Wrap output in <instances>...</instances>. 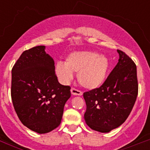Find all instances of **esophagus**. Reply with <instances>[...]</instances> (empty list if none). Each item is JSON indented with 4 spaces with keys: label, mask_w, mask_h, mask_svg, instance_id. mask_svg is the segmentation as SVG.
Instances as JSON below:
<instances>
[{
    "label": "esophagus",
    "mask_w": 150,
    "mask_h": 150,
    "mask_svg": "<svg viewBox=\"0 0 150 150\" xmlns=\"http://www.w3.org/2000/svg\"><path fill=\"white\" fill-rule=\"evenodd\" d=\"M71 94H72L73 95H83V92H82L81 91H79V90L76 89V88H71Z\"/></svg>",
    "instance_id": "esophagus-1"
}]
</instances>
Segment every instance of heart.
<instances>
[{
  "mask_svg": "<svg viewBox=\"0 0 150 150\" xmlns=\"http://www.w3.org/2000/svg\"><path fill=\"white\" fill-rule=\"evenodd\" d=\"M110 62L105 55L93 52H74L66 58L65 63L58 62L55 74L64 84L70 83L74 73L82 86L88 89L99 87L104 83L109 71Z\"/></svg>",
  "mask_w": 150,
  "mask_h": 150,
  "instance_id": "obj_1",
  "label": "heart"
}]
</instances>
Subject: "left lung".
Listing matches in <instances>:
<instances>
[{
  "mask_svg": "<svg viewBox=\"0 0 150 150\" xmlns=\"http://www.w3.org/2000/svg\"><path fill=\"white\" fill-rule=\"evenodd\" d=\"M117 52L119 62L104 83L83 93L85 121L91 129L102 133L118 128L127 120L138 94L137 66L124 52Z\"/></svg>",
  "mask_w": 150,
  "mask_h": 150,
  "instance_id": "8db88e82",
  "label": "left lung"
}]
</instances>
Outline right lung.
Masks as SVG:
<instances>
[{
	"label": "right lung",
	"mask_w": 150,
	"mask_h": 150,
	"mask_svg": "<svg viewBox=\"0 0 150 150\" xmlns=\"http://www.w3.org/2000/svg\"><path fill=\"white\" fill-rule=\"evenodd\" d=\"M70 97L71 87L59 83L54 61L44 46L22 52L12 69L11 98L25 126L39 134L56 128Z\"/></svg>",
	"instance_id": "add662e5"
}]
</instances>
